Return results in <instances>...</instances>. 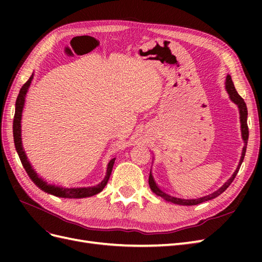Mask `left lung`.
Returning a JSON list of instances; mask_svg holds the SVG:
<instances>
[{
  "mask_svg": "<svg viewBox=\"0 0 262 262\" xmlns=\"http://www.w3.org/2000/svg\"><path fill=\"white\" fill-rule=\"evenodd\" d=\"M225 89H226V92L228 94L229 96V99H231L234 104L238 107V110H239V119H241V129H242V138L244 140V147H243V152H242V156H241V161H239V164L238 166H237L236 170L234 171V173L232 175V177L229 178L225 184L222 186L221 188H219L216 191L214 192H211L207 195L204 196H200V198H195V199H184V198H178V196H175V195H171V194H168L167 192L163 191V190L158 187L156 185V182L152 176V172H149V177H148V185H149V188L152 191L158 195V196H162L164 200L168 201V202H171V203H175V204H179V205H196L199 203H202V202H205V201H209V200H212L214 199V198L219 196L221 193H223L225 190L229 187V185L232 184L233 180L235 179L237 172H238L239 168H241V165L244 161V157H245V153H246V147H247V142H248V137H249V132H248V125H247V116H248V112H247V107H246V104L244 99L239 96L238 93H237V91L235 90V86H234V83L232 81V77L229 74H227L226 76V81H225Z\"/></svg>",
  "mask_w": 262,
  "mask_h": 262,
  "instance_id": "obj_1",
  "label": "left lung"
}]
</instances>
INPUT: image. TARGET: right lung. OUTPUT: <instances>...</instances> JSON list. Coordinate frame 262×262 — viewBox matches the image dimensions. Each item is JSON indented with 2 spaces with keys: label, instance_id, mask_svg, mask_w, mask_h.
<instances>
[{
  "label": "right lung",
  "instance_id": "add662e5",
  "mask_svg": "<svg viewBox=\"0 0 262 262\" xmlns=\"http://www.w3.org/2000/svg\"><path fill=\"white\" fill-rule=\"evenodd\" d=\"M34 75H35L34 73L31 74L29 80L23 85V87L19 91V94H18L17 99H16V104H15V116H14V121H13L14 143H15L16 152L19 156V160L24 166V168H25L29 178L34 181V184L38 188H40L42 191L49 193V194H53L55 196L69 198V199H81V198L93 196L95 194L99 193L100 191H102V189L105 188V186L107 185V182L109 180L110 175H112L116 158H113V160H110V162L108 163L105 178L102 179L99 184L95 185V186H90V187H63V186H57V185L49 184V182H47L41 177H39L38 173L33 168V166L30 165L25 150H24L23 143H21V116H23L24 106H25L26 95L28 93V90L30 87L31 81H33V78H34Z\"/></svg>",
  "mask_w": 262,
  "mask_h": 262
}]
</instances>
